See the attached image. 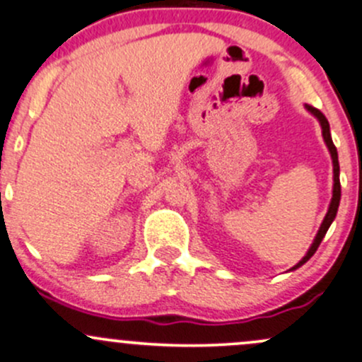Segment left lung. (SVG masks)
Instances as JSON below:
<instances>
[{"instance_id":"1","label":"left lung","mask_w":362,"mask_h":362,"mask_svg":"<svg viewBox=\"0 0 362 362\" xmlns=\"http://www.w3.org/2000/svg\"><path fill=\"white\" fill-rule=\"evenodd\" d=\"M305 108H307V110L310 112V114L314 115V117H317V120H320L321 129H322V138H325L326 146H328L329 155H332V160H333V197H332V202H329L328 212H326L325 219H322V223H321L320 231H317L316 238H314L313 245H310V248H309V250H307L305 257L302 259L300 262L297 264V266L291 267V271L297 269V267H300L302 264H305L307 260H309L310 257H313L314 252L317 250V247H320V243L322 242V238H325L326 231H328V228L332 226L333 219H335L337 211H338V205H340V195H341V192H340V165H338V153H337V148H335V145H333L332 134H329V124H328V119H326L325 115H322V112H321V110H317V108L310 107V105H305Z\"/></svg>"}]
</instances>
